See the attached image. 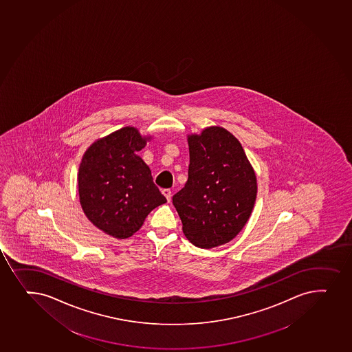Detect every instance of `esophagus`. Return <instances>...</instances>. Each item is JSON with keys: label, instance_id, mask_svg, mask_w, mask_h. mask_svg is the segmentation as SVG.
<instances>
[{"label": "esophagus", "instance_id": "esophagus-1", "mask_svg": "<svg viewBox=\"0 0 352 352\" xmlns=\"http://www.w3.org/2000/svg\"><path fill=\"white\" fill-rule=\"evenodd\" d=\"M164 197H166L167 202H170V197H172V192L170 189H163Z\"/></svg>", "mask_w": 352, "mask_h": 352}]
</instances>
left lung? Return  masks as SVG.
<instances>
[{
  "mask_svg": "<svg viewBox=\"0 0 352 352\" xmlns=\"http://www.w3.org/2000/svg\"><path fill=\"white\" fill-rule=\"evenodd\" d=\"M188 180L173 204L189 242L212 249L230 242L249 221L257 177L239 140L227 129L207 126L187 136Z\"/></svg>",
  "mask_w": 352,
  "mask_h": 352,
  "instance_id": "8db88e82",
  "label": "left lung"
}]
</instances>
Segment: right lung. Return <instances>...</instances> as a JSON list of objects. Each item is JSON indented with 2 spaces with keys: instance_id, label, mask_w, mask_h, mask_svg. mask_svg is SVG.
Instances as JSON below:
<instances>
[{
  "instance_id": "right-lung-1",
  "label": "right lung",
  "mask_w": 352,
  "mask_h": 352,
  "mask_svg": "<svg viewBox=\"0 0 352 352\" xmlns=\"http://www.w3.org/2000/svg\"><path fill=\"white\" fill-rule=\"evenodd\" d=\"M150 140L138 129L124 126L95 140L81 159V208L95 227L115 239L131 237L146 216L166 202L150 167L137 155Z\"/></svg>"
}]
</instances>
